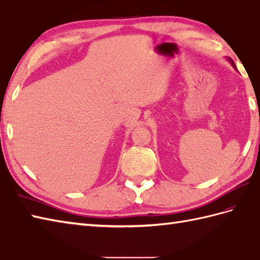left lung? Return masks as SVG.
I'll return each instance as SVG.
<instances>
[{"label": "left lung", "instance_id": "8db88e82", "mask_svg": "<svg viewBox=\"0 0 260 260\" xmlns=\"http://www.w3.org/2000/svg\"><path fill=\"white\" fill-rule=\"evenodd\" d=\"M228 60H229V61H230V63H231V64H233V67H234V68H236V66H235V63H234V61H233V60H231L230 58H228Z\"/></svg>", "mask_w": 260, "mask_h": 260}]
</instances>
